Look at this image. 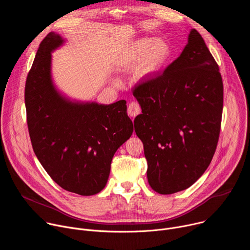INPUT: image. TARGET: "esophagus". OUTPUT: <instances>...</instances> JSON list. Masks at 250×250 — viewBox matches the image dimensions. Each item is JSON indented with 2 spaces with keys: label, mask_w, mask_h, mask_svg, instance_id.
<instances>
[{
  "label": "esophagus",
  "mask_w": 250,
  "mask_h": 250,
  "mask_svg": "<svg viewBox=\"0 0 250 250\" xmlns=\"http://www.w3.org/2000/svg\"><path fill=\"white\" fill-rule=\"evenodd\" d=\"M140 106L138 104L132 102L128 104L127 106V115L131 118V119H134L137 115L140 114Z\"/></svg>",
  "instance_id": "1"
}]
</instances>
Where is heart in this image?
<instances>
[{"label":"heart","instance_id":"1","mask_svg":"<svg viewBox=\"0 0 250 250\" xmlns=\"http://www.w3.org/2000/svg\"><path fill=\"white\" fill-rule=\"evenodd\" d=\"M171 49L162 39L142 38L131 42L122 55V65L135 67L140 63L141 75H150L162 68L170 57Z\"/></svg>","mask_w":250,"mask_h":250}]
</instances>
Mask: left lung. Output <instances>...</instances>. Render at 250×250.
Here are the masks:
<instances>
[{
  "instance_id": "left-lung-1",
  "label": "left lung",
  "mask_w": 250,
  "mask_h": 250,
  "mask_svg": "<svg viewBox=\"0 0 250 250\" xmlns=\"http://www.w3.org/2000/svg\"><path fill=\"white\" fill-rule=\"evenodd\" d=\"M132 94L141 106L133 124L150 187L162 195L189 188L216 152L224 104L219 65L201 34L192 29L180 56Z\"/></svg>"
}]
</instances>
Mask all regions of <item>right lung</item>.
I'll use <instances>...</instances> for the list:
<instances>
[{"instance_id":"obj_1","label":"right lung","mask_w":250,"mask_h":250,"mask_svg":"<svg viewBox=\"0 0 250 250\" xmlns=\"http://www.w3.org/2000/svg\"><path fill=\"white\" fill-rule=\"evenodd\" d=\"M63 42L49 32L40 44L24 88L27 127L33 151L51 179L68 192L92 196L104 188L114 154L133 125L125 100L99 104L61 96L50 71L51 52Z\"/></svg>"}]
</instances>
